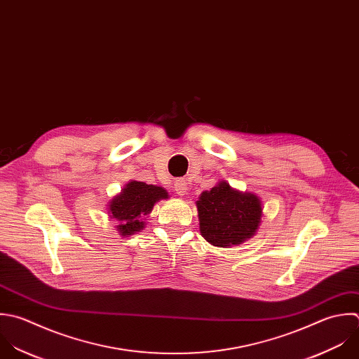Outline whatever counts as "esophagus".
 Wrapping results in <instances>:
<instances>
[{"mask_svg": "<svg viewBox=\"0 0 359 359\" xmlns=\"http://www.w3.org/2000/svg\"><path fill=\"white\" fill-rule=\"evenodd\" d=\"M173 190L179 194V196H184L186 190H187V183L184 180H176L173 184Z\"/></svg>", "mask_w": 359, "mask_h": 359, "instance_id": "1", "label": "esophagus"}]
</instances>
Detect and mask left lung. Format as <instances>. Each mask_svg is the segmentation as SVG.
<instances>
[{
	"label": "left lung",
	"mask_w": 359,
	"mask_h": 359,
	"mask_svg": "<svg viewBox=\"0 0 359 359\" xmlns=\"http://www.w3.org/2000/svg\"><path fill=\"white\" fill-rule=\"evenodd\" d=\"M200 232L214 246L239 245L259 228L262 203L257 196L239 193L226 182L204 191L197 201Z\"/></svg>",
	"instance_id": "1"
}]
</instances>
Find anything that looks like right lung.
Instances as JSON below:
<instances>
[{
    "instance_id": "obj_1",
    "label": "right lung",
    "mask_w": 359,
    "mask_h": 359,
    "mask_svg": "<svg viewBox=\"0 0 359 359\" xmlns=\"http://www.w3.org/2000/svg\"><path fill=\"white\" fill-rule=\"evenodd\" d=\"M162 198H168L165 189L134 180L111 200L109 214L110 218L120 222L117 229L123 236L133 235L144 228V217L148 215L152 211L154 204Z\"/></svg>"
}]
</instances>
